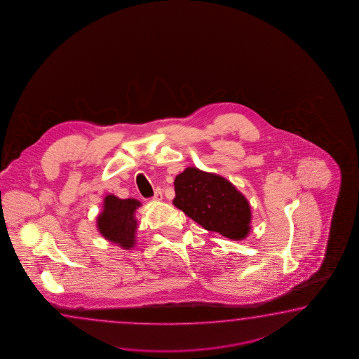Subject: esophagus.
I'll use <instances>...</instances> for the list:
<instances>
[{
  "mask_svg": "<svg viewBox=\"0 0 359 359\" xmlns=\"http://www.w3.org/2000/svg\"><path fill=\"white\" fill-rule=\"evenodd\" d=\"M153 198H154L155 201H162L163 192L162 190H161V189H156V191H155L154 197H153Z\"/></svg>",
  "mask_w": 359,
  "mask_h": 359,
  "instance_id": "obj_1",
  "label": "esophagus"
}]
</instances>
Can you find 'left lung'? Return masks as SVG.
<instances>
[{
    "instance_id": "8db88e82",
    "label": "left lung",
    "mask_w": 359,
    "mask_h": 359,
    "mask_svg": "<svg viewBox=\"0 0 359 359\" xmlns=\"http://www.w3.org/2000/svg\"><path fill=\"white\" fill-rule=\"evenodd\" d=\"M173 204L206 231L226 238H246L251 208L246 197L224 177L189 167L175 180Z\"/></svg>"
}]
</instances>
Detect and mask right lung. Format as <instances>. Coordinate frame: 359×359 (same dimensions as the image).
Segmentation results:
<instances>
[{
    "label": "right lung",
    "mask_w": 359,
    "mask_h": 359,
    "mask_svg": "<svg viewBox=\"0 0 359 359\" xmlns=\"http://www.w3.org/2000/svg\"><path fill=\"white\" fill-rule=\"evenodd\" d=\"M141 203L135 198H120L107 195L103 210L97 219L98 231L107 241L116 243L125 250H131L136 242L137 222L135 211Z\"/></svg>",
    "instance_id": "1"
}]
</instances>
